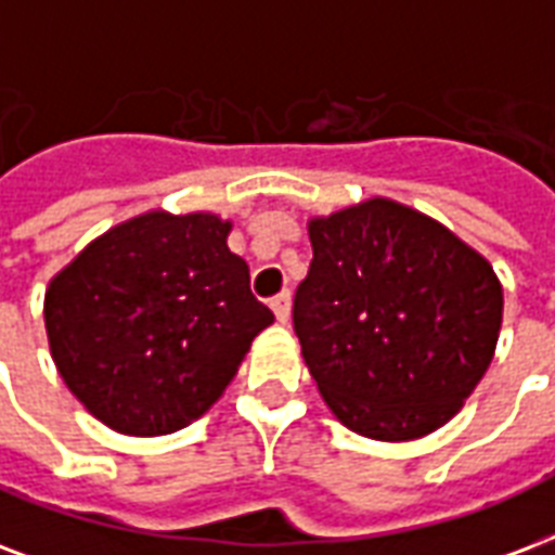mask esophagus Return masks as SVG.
<instances>
[{
  "label": "esophagus",
  "instance_id": "obj_1",
  "mask_svg": "<svg viewBox=\"0 0 555 555\" xmlns=\"http://www.w3.org/2000/svg\"><path fill=\"white\" fill-rule=\"evenodd\" d=\"M270 308H273V314H276L279 323H287L291 320V294H279L270 299Z\"/></svg>",
  "mask_w": 555,
  "mask_h": 555
}]
</instances>
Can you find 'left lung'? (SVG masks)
Instances as JSON below:
<instances>
[{
	"label": "left lung",
	"instance_id": "obj_1",
	"mask_svg": "<svg viewBox=\"0 0 555 555\" xmlns=\"http://www.w3.org/2000/svg\"><path fill=\"white\" fill-rule=\"evenodd\" d=\"M308 235L294 332L325 404L378 442L442 428L494 358L503 287L492 264L387 197L311 218Z\"/></svg>",
	"mask_w": 555,
	"mask_h": 555
}]
</instances>
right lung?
<instances>
[{
    "instance_id": "add662e5",
    "label": "right lung",
    "mask_w": 555,
    "mask_h": 555,
    "mask_svg": "<svg viewBox=\"0 0 555 555\" xmlns=\"http://www.w3.org/2000/svg\"><path fill=\"white\" fill-rule=\"evenodd\" d=\"M232 223L145 211L80 249L46 291V334L72 396L107 428L163 437L221 399L273 311L249 291Z\"/></svg>"
}]
</instances>
